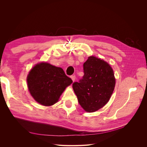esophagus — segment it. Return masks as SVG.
Listing matches in <instances>:
<instances>
[{
	"instance_id": "34e87169",
	"label": "esophagus",
	"mask_w": 147,
	"mask_h": 147,
	"mask_svg": "<svg viewBox=\"0 0 147 147\" xmlns=\"http://www.w3.org/2000/svg\"><path fill=\"white\" fill-rule=\"evenodd\" d=\"M70 77H71V78H72V81L74 82L75 80V78H76V77H75V76H74V75H72V76H71Z\"/></svg>"
}]
</instances>
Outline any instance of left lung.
<instances>
[{
    "instance_id": "8db88e82",
    "label": "left lung",
    "mask_w": 147,
    "mask_h": 147,
    "mask_svg": "<svg viewBox=\"0 0 147 147\" xmlns=\"http://www.w3.org/2000/svg\"><path fill=\"white\" fill-rule=\"evenodd\" d=\"M84 75L72 87L80 105L87 112H94L107 103L113 92L115 78L110 65L95 56L83 64Z\"/></svg>"
}]
</instances>
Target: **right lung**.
Instances as JSON below:
<instances>
[{
  "mask_svg": "<svg viewBox=\"0 0 147 147\" xmlns=\"http://www.w3.org/2000/svg\"><path fill=\"white\" fill-rule=\"evenodd\" d=\"M27 83L31 96L38 103L51 106L58 101L62 93L72 80L62 68L41 63L30 70Z\"/></svg>",
  "mask_w": 147,
  "mask_h": 147,
  "instance_id": "obj_1",
  "label": "right lung"
}]
</instances>
